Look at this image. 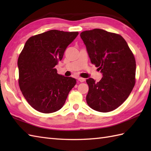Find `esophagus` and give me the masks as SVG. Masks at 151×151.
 <instances>
[{
	"mask_svg": "<svg viewBox=\"0 0 151 151\" xmlns=\"http://www.w3.org/2000/svg\"><path fill=\"white\" fill-rule=\"evenodd\" d=\"M78 81H79L80 82H84L86 81V79L84 78L80 77V78H78Z\"/></svg>",
	"mask_w": 151,
	"mask_h": 151,
	"instance_id": "esophagus-1",
	"label": "esophagus"
}]
</instances>
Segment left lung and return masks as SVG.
<instances>
[{
  "label": "left lung",
  "instance_id": "left-lung-1",
  "mask_svg": "<svg viewBox=\"0 0 151 151\" xmlns=\"http://www.w3.org/2000/svg\"><path fill=\"white\" fill-rule=\"evenodd\" d=\"M91 63L102 74L99 82L89 78L86 102L94 110L108 112L129 97L136 83V60L121 36L95 28L81 34Z\"/></svg>",
  "mask_w": 151,
  "mask_h": 151
}]
</instances>
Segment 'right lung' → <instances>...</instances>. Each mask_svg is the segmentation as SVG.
Instances as JSON below:
<instances>
[{"mask_svg": "<svg viewBox=\"0 0 151 151\" xmlns=\"http://www.w3.org/2000/svg\"><path fill=\"white\" fill-rule=\"evenodd\" d=\"M78 32L51 30L30 37L17 61L19 85L35 110L50 114L60 110L76 81L57 73L55 66Z\"/></svg>", "mask_w": 151, "mask_h": 151, "instance_id": "obj_1", "label": "right lung"}]
</instances>
